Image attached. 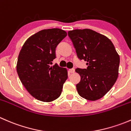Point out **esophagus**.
I'll return each instance as SVG.
<instances>
[{"mask_svg": "<svg viewBox=\"0 0 131 131\" xmlns=\"http://www.w3.org/2000/svg\"><path fill=\"white\" fill-rule=\"evenodd\" d=\"M69 72L70 73H74V72H75V69H74V68H72V69H70L69 70Z\"/></svg>", "mask_w": 131, "mask_h": 131, "instance_id": "1", "label": "esophagus"}]
</instances>
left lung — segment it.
<instances>
[{
    "label": "left lung",
    "mask_w": 131,
    "mask_h": 131,
    "mask_svg": "<svg viewBox=\"0 0 131 131\" xmlns=\"http://www.w3.org/2000/svg\"><path fill=\"white\" fill-rule=\"evenodd\" d=\"M68 35L78 58L87 61L88 65L86 69L75 70L80 76V82L76 85L78 93L90 101L101 98L118 77L119 55L108 38L90 29L73 30Z\"/></svg>",
    "instance_id": "1"
}]
</instances>
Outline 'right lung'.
<instances>
[{
    "instance_id": "1",
    "label": "right lung",
    "mask_w": 131,
    "mask_h": 131,
    "mask_svg": "<svg viewBox=\"0 0 131 131\" xmlns=\"http://www.w3.org/2000/svg\"><path fill=\"white\" fill-rule=\"evenodd\" d=\"M67 35L59 28L41 30L26 40L19 52L17 73L28 92L39 101L51 102L61 94L67 70L51 65L56 47Z\"/></svg>"
}]
</instances>
